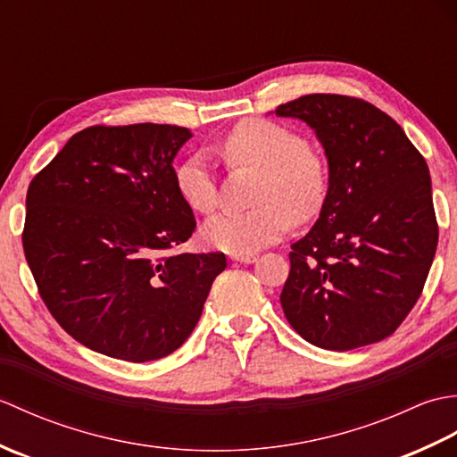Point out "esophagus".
<instances>
[{
    "label": "esophagus",
    "instance_id": "34e87169",
    "mask_svg": "<svg viewBox=\"0 0 457 457\" xmlns=\"http://www.w3.org/2000/svg\"><path fill=\"white\" fill-rule=\"evenodd\" d=\"M231 261H237V263H244V265H251V263H255L257 257L255 255H237V253H234V255H231Z\"/></svg>",
    "mask_w": 457,
    "mask_h": 457
}]
</instances>
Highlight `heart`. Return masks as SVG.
Returning a JSON list of instances; mask_svg holds the SVG:
<instances>
[{"label":"heart","mask_w":457,"mask_h":457,"mask_svg":"<svg viewBox=\"0 0 457 457\" xmlns=\"http://www.w3.org/2000/svg\"><path fill=\"white\" fill-rule=\"evenodd\" d=\"M221 157L229 169L259 174L251 192L255 208L226 212L208 220L202 237L229 253H253L273 244L293 223L312 220L328 194V164L308 147L303 135L269 120L237 123L221 143ZM182 200L198 213H212L220 204L218 182L210 162L192 154L177 170Z\"/></svg>","instance_id":"1"}]
</instances>
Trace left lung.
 <instances>
[{"label": "left lung", "mask_w": 457, "mask_h": 457, "mask_svg": "<svg viewBox=\"0 0 457 457\" xmlns=\"http://www.w3.org/2000/svg\"><path fill=\"white\" fill-rule=\"evenodd\" d=\"M275 113L314 129L329 169L320 218L288 253V324L332 352L381 342L420 298L438 245L428 164L365 100L308 94Z\"/></svg>", "instance_id": "obj_1"}]
</instances>
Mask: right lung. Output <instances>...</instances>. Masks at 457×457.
<instances>
[{
    "instance_id": "right-lung-1",
    "label": "right lung",
    "mask_w": 457,
    "mask_h": 457,
    "mask_svg": "<svg viewBox=\"0 0 457 457\" xmlns=\"http://www.w3.org/2000/svg\"><path fill=\"white\" fill-rule=\"evenodd\" d=\"M179 125H94L29 184L23 249L64 332L125 361L179 349L228 267L223 253H174L196 229L172 161Z\"/></svg>"
}]
</instances>
